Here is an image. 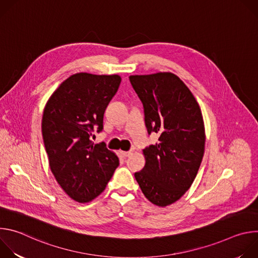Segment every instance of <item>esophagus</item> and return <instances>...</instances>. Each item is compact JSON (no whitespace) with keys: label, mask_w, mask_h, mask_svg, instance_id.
<instances>
[{"label":"esophagus","mask_w":258,"mask_h":258,"mask_svg":"<svg viewBox=\"0 0 258 258\" xmlns=\"http://www.w3.org/2000/svg\"><path fill=\"white\" fill-rule=\"evenodd\" d=\"M131 154H132V151H122V152H121V155H122L123 157H128Z\"/></svg>","instance_id":"1"}]
</instances>
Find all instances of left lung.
Returning <instances> with one entry per match:
<instances>
[{
    "instance_id": "8db88e82",
    "label": "left lung",
    "mask_w": 258,
    "mask_h": 258,
    "mask_svg": "<svg viewBox=\"0 0 258 258\" xmlns=\"http://www.w3.org/2000/svg\"><path fill=\"white\" fill-rule=\"evenodd\" d=\"M130 82L143 103L149 135H159L158 143L143 150L146 164L135 177L145 197L164 207L185 194L197 175L205 145L202 113L173 73L131 76Z\"/></svg>"
}]
</instances>
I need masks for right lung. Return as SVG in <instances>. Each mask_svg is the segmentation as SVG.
I'll use <instances>...</instances> for the list:
<instances>
[{"label":"right lung","mask_w":258,"mask_h":258,"mask_svg":"<svg viewBox=\"0 0 258 258\" xmlns=\"http://www.w3.org/2000/svg\"><path fill=\"white\" fill-rule=\"evenodd\" d=\"M120 82L117 75L77 73L46 104L42 134L51 170L64 192L80 203L99 196L119 165L105 143L94 145L91 137L102 132L105 109Z\"/></svg>","instance_id":"obj_1"}]
</instances>
